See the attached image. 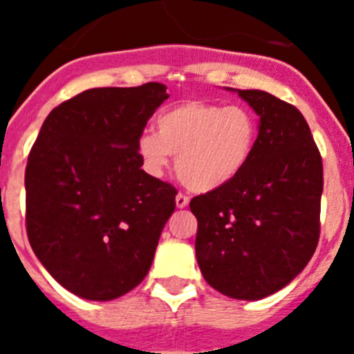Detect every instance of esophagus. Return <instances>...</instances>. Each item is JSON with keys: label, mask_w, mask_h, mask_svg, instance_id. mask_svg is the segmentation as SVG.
<instances>
[{"label": "esophagus", "mask_w": 354, "mask_h": 354, "mask_svg": "<svg viewBox=\"0 0 354 354\" xmlns=\"http://www.w3.org/2000/svg\"><path fill=\"white\" fill-rule=\"evenodd\" d=\"M175 204H177V207L179 209H184L187 204H189V196L184 195V193H179V195L175 196Z\"/></svg>", "instance_id": "1"}]
</instances>
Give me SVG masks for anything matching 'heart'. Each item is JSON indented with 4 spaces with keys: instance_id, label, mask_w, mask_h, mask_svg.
<instances>
[{
    "instance_id": "obj_1",
    "label": "heart",
    "mask_w": 354,
    "mask_h": 354,
    "mask_svg": "<svg viewBox=\"0 0 354 354\" xmlns=\"http://www.w3.org/2000/svg\"><path fill=\"white\" fill-rule=\"evenodd\" d=\"M257 117L243 106L184 101L156 118V134H143L138 152L154 175L175 170L193 192H214L236 180L250 165L257 147Z\"/></svg>"
}]
</instances>
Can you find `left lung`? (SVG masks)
Listing matches in <instances>:
<instances>
[{
    "label": "left lung",
    "mask_w": 354,
    "mask_h": 354,
    "mask_svg": "<svg viewBox=\"0 0 354 354\" xmlns=\"http://www.w3.org/2000/svg\"><path fill=\"white\" fill-rule=\"evenodd\" d=\"M237 93L261 117L252 161L189 209L205 282L230 298L261 299L298 277L317 248L323 158L296 106L262 90Z\"/></svg>",
    "instance_id": "8db88e82"
}]
</instances>
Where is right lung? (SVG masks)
<instances>
[{"instance_id": "1", "label": "right lung", "mask_w": 354, "mask_h": 354, "mask_svg": "<svg viewBox=\"0 0 354 354\" xmlns=\"http://www.w3.org/2000/svg\"><path fill=\"white\" fill-rule=\"evenodd\" d=\"M167 86L90 88L56 106L28 156L26 232L56 282L93 301L147 277L175 189L142 170L147 120Z\"/></svg>"}]
</instances>
